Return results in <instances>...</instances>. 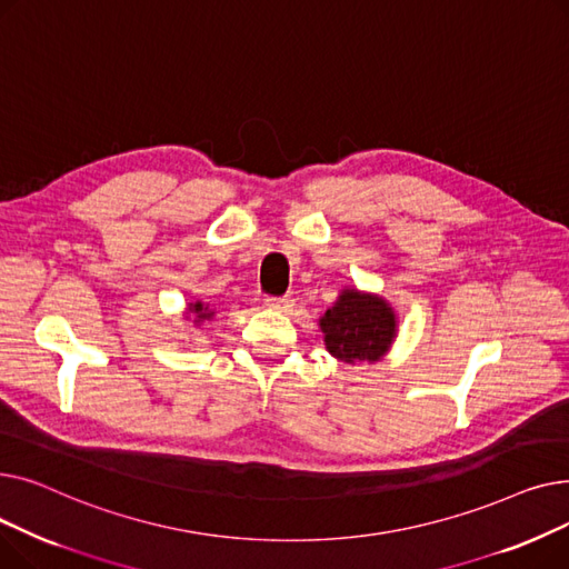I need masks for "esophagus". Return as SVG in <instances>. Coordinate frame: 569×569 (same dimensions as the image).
<instances>
[{
  "label": "esophagus",
  "mask_w": 569,
  "mask_h": 569,
  "mask_svg": "<svg viewBox=\"0 0 569 569\" xmlns=\"http://www.w3.org/2000/svg\"><path fill=\"white\" fill-rule=\"evenodd\" d=\"M264 307L288 313V311L295 307V300H292L290 295H283V297H264Z\"/></svg>",
  "instance_id": "1"
}]
</instances>
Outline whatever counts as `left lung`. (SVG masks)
<instances>
[{"label": "left lung", "instance_id": "8db88e82", "mask_svg": "<svg viewBox=\"0 0 569 569\" xmlns=\"http://www.w3.org/2000/svg\"><path fill=\"white\" fill-rule=\"evenodd\" d=\"M318 325L325 348L343 365L380 362L399 332L395 307L382 295L355 286L339 292L337 302L320 316Z\"/></svg>", "mask_w": 569, "mask_h": 569}]
</instances>
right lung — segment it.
I'll return each mask as SVG.
<instances>
[{
  "label": "right lung",
  "mask_w": 569,
  "mask_h": 569,
  "mask_svg": "<svg viewBox=\"0 0 569 569\" xmlns=\"http://www.w3.org/2000/svg\"><path fill=\"white\" fill-rule=\"evenodd\" d=\"M214 313H217V311H214L212 307L198 300V302L187 305V309H184V320H189L191 327H200L204 320H212Z\"/></svg>",
  "instance_id": "obj_1"
}]
</instances>
